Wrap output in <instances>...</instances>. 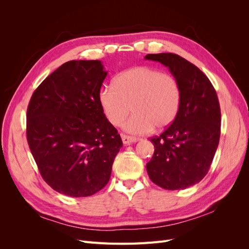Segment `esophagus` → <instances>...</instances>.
<instances>
[{"label": "esophagus", "mask_w": 249, "mask_h": 249, "mask_svg": "<svg viewBox=\"0 0 249 249\" xmlns=\"http://www.w3.org/2000/svg\"><path fill=\"white\" fill-rule=\"evenodd\" d=\"M122 139H123V142L124 144H132V143L136 142L139 140V138H136V137H133V136H129V135H125V134H122Z\"/></svg>", "instance_id": "obj_1"}]
</instances>
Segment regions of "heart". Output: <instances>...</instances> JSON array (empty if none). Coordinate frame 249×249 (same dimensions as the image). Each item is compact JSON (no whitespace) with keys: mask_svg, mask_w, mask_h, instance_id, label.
Here are the masks:
<instances>
[{"mask_svg":"<svg viewBox=\"0 0 249 249\" xmlns=\"http://www.w3.org/2000/svg\"><path fill=\"white\" fill-rule=\"evenodd\" d=\"M182 99L178 80L149 66H138L118 73L112 87L99 92L100 106L109 123L120 125L131 109L134 114L124 124L132 134L164 129L176 119Z\"/></svg>","mask_w":249,"mask_h":249,"instance_id":"1","label":"heart"}]
</instances>
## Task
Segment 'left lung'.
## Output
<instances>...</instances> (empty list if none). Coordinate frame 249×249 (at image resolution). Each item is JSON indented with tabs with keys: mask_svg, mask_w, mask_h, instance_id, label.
Masks as SVG:
<instances>
[{
	"mask_svg": "<svg viewBox=\"0 0 249 249\" xmlns=\"http://www.w3.org/2000/svg\"><path fill=\"white\" fill-rule=\"evenodd\" d=\"M146 60L168 67L180 87L182 99L176 119L160 136L146 170L153 183L179 190L199 183L212 164L220 138V106L208 77L177 54H148Z\"/></svg>",
	"mask_w": 249,
	"mask_h": 249,
	"instance_id": "8db88e82",
	"label": "left lung"
}]
</instances>
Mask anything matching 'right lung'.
I'll list each match as a JSON object with an SVG mask.
<instances>
[{
  "instance_id": "add662e5",
  "label": "right lung",
  "mask_w": 249,
  "mask_h": 249,
  "mask_svg": "<svg viewBox=\"0 0 249 249\" xmlns=\"http://www.w3.org/2000/svg\"><path fill=\"white\" fill-rule=\"evenodd\" d=\"M107 73L100 60H71L52 72L29 103L30 150L46 183L67 196L102 190L123 146L99 102Z\"/></svg>"
}]
</instances>
